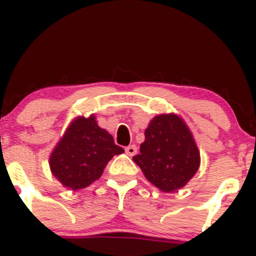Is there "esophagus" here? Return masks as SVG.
I'll list each match as a JSON object with an SVG mask.
<instances>
[{
    "label": "esophagus",
    "mask_w": 256,
    "mask_h": 256,
    "mask_svg": "<svg viewBox=\"0 0 256 256\" xmlns=\"http://www.w3.org/2000/svg\"><path fill=\"white\" fill-rule=\"evenodd\" d=\"M125 152H126V154L128 155V156H134V155H136V152H137V146L134 144L126 146Z\"/></svg>",
    "instance_id": "34e87169"
}]
</instances>
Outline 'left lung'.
<instances>
[{
  "mask_svg": "<svg viewBox=\"0 0 256 256\" xmlns=\"http://www.w3.org/2000/svg\"><path fill=\"white\" fill-rule=\"evenodd\" d=\"M134 156L146 178L158 189L171 192L183 188L198 172L200 152L189 128L176 114H161L149 122Z\"/></svg>",
  "mask_w": 256,
  "mask_h": 256,
  "instance_id": "left-lung-1",
  "label": "left lung"
}]
</instances>
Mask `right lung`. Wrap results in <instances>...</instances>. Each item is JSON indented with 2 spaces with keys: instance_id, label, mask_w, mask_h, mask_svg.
<instances>
[{
  "instance_id": "add662e5",
  "label": "right lung",
  "mask_w": 256,
  "mask_h": 256,
  "mask_svg": "<svg viewBox=\"0 0 256 256\" xmlns=\"http://www.w3.org/2000/svg\"><path fill=\"white\" fill-rule=\"evenodd\" d=\"M122 152L124 149L100 128L95 116H79L52 150L49 165L64 186L79 190L98 180L108 161Z\"/></svg>"
}]
</instances>
